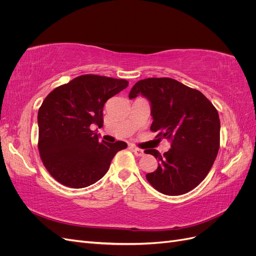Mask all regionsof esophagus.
<instances>
[{
	"instance_id": "obj_1",
	"label": "esophagus",
	"mask_w": 256,
	"mask_h": 256,
	"mask_svg": "<svg viewBox=\"0 0 256 256\" xmlns=\"http://www.w3.org/2000/svg\"><path fill=\"white\" fill-rule=\"evenodd\" d=\"M130 150H132V152H134L136 156H138V157H141V156H143V154H144L143 150L138 148V147H136V146H134V145H130Z\"/></svg>"
}]
</instances>
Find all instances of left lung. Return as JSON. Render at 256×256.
Instances as JSON below:
<instances>
[{
	"label": "left lung",
	"instance_id": "1",
	"mask_svg": "<svg viewBox=\"0 0 256 256\" xmlns=\"http://www.w3.org/2000/svg\"><path fill=\"white\" fill-rule=\"evenodd\" d=\"M150 104V130L171 142L161 154L146 150L158 168L146 178L166 196H180L194 189L207 176L220 147V118L212 104L198 90L171 78H148L136 82L129 92Z\"/></svg>",
	"mask_w": 256,
	"mask_h": 256
}]
</instances>
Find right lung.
Listing matches in <instances>:
<instances>
[{
  "label": "right lung",
  "instance_id": "obj_1",
  "mask_svg": "<svg viewBox=\"0 0 256 256\" xmlns=\"http://www.w3.org/2000/svg\"><path fill=\"white\" fill-rule=\"evenodd\" d=\"M128 81L97 74L76 76L54 88L38 110V150L51 176L67 187H88L102 178L116 152L127 143H108L90 126L104 125L108 99Z\"/></svg>",
  "mask_w": 256,
  "mask_h": 256
}]
</instances>
